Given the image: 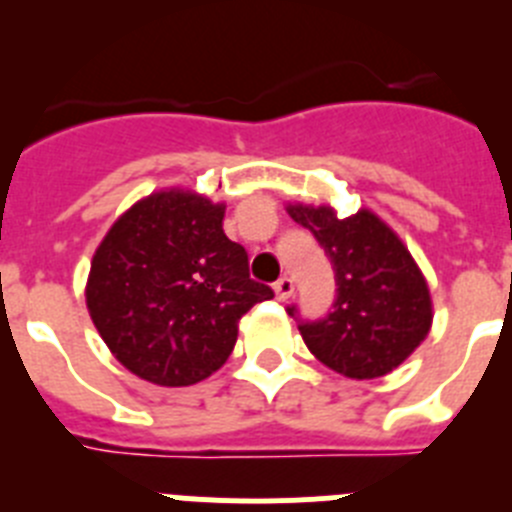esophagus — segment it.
<instances>
[{
	"label": "esophagus",
	"mask_w": 512,
	"mask_h": 512,
	"mask_svg": "<svg viewBox=\"0 0 512 512\" xmlns=\"http://www.w3.org/2000/svg\"><path fill=\"white\" fill-rule=\"evenodd\" d=\"M274 295H277L279 302L289 300V297L295 295V282H292V279H289V277L277 279V282H274Z\"/></svg>",
	"instance_id": "esophagus-1"
}]
</instances>
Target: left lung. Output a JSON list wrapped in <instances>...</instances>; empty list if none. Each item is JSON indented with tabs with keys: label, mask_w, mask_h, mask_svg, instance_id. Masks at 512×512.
<instances>
[{
	"label": "left lung",
	"mask_w": 512,
	"mask_h": 512,
	"mask_svg": "<svg viewBox=\"0 0 512 512\" xmlns=\"http://www.w3.org/2000/svg\"><path fill=\"white\" fill-rule=\"evenodd\" d=\"M289 217L315 235L336 271L333 310L297 320L315 359L351 379L392 372L431 330L428 284L402 241L374 212L338 217L330 207L289 205Z\"/></svg>",
	"instance_id": "8db88e82"
}]
</instances>
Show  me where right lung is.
Listing matches in <instances>:
<instances>
[{
  "label": "right lung",
  "mask_w": 512,
  "mask_h": 512,
  "mask_svg": "<svg viewBox=\"0 0 512 512\" xmlns=\"http://www.w3.org/2000/svg\"><path fill=\"white\" fill-rule=\"evenodd\" d=\"M225 205L156 192L104 235L92 259L87 307L125 369L161 387H187L217 372L238 320L274 297L253 282L248 253L223 230Z\"/></svg>",
  "instance_id": "1"
}]
</instances>
